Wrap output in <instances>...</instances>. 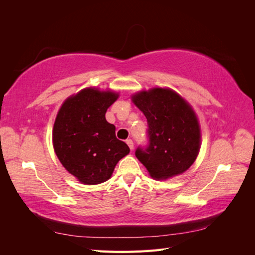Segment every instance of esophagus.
I'll return each mask as SVG.
<instances>
[{
  "label": "esophagus",
  "instance_id": "esophagus-1",
  "mask_svg": "<svg viewBox=\"0 0 255 255\" xmlns=\"http://www.w3.org/2000/svg\"><path fill=\"white\" fill-rule=\"evenodd\" d=\"M127 143H128V148H129L130 150H133V149H134V142H133V140H132V139H128V140H127Z\"/></svg>",
  "mask_w": 255,
  "mask_h": 255
}]
</instances>
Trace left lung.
Wrapping results in <instances>:
<instances>
[{"label":"left lung","mask_w":255,"mask_h":255,"mask_svg":"<svg viewBox=\"0 0 255 255\" xmlns=\"http://www.w3.org/2000/svg\"><path fill=\"white\" fill-rule=\"evenodd\" d=\"M133 103L148 121V145L135 155L156 180L185 172L194 164L201 142L198 118L191 106L169 88L137 92Z\"/></svg>","instance_id":"left-lung-1"}]
</instances>
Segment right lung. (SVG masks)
<instances>
[{
    "instance_id": "1",
    "label": "right lung",
    "mask_w": 255,
    "mask_h": 255,
    "mask_svg": "<svg viewBox=\"0 0 255 255\" xmlns=\"http://www.w3.org/2000/svg\"><path fill=\"white\" fill-rule=\"evenodd\" d=\"M119 95L85 88L69 97L56 116L53 145L66 170L81 183L96 185L112 176L118 161L129 153L116 137V128L105 119Z\"/></svg>"
}]
</instances>
